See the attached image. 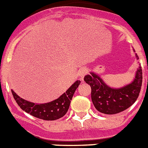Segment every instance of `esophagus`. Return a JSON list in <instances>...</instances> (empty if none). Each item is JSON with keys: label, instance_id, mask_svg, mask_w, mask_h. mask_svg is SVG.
<instances>
[{"label": "esophagus", "instance_id": "34e87169", "mask_svg": "<svg viewBox=\"0 0 148 148\" xmlns=\"http://www.w3.org/2000/svg\"><path fill=\"white\" fill-rule=\"evenodd\" d=\"M87 72H88V71H87V68H85V67L82 68L81 70H79L78 71V75H79V76H80L81 79H82V78H83V77L84 76V75H85L86 74H87Z\"/></svg>", "mask_w": 148, "mask_h": 148}]
</instances>
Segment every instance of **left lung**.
<instances>
[{"label": "left lung", "mask_w": 148, "mask_h": 148, "mask_svg": "<svg viewBox=\"0 0 148 148\" xmlns=\"http://www.w3.org/2000/svg\"><path fill=\"white\" fill-rule=\"evenodd\" d=\"M136 58L138 59L137 54ZM84 80L91 87V99L95 109L104 114H116L130 108L138 97L142 83V66H138L134 80L121 88L110 87L94 73L85 75Z\"/></svg>", "instance_id": "left-lung-1"}]
</instances>
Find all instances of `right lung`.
<instances>
[{"mask_svg":"<svg viewBox=\"0 0 148 148\" xmlns=\"http://www.w3.org/2000/svg\"><path fill=\"white\" fill-rule=\"evenodd\" d=\"M80 83V81H76L66 90V92L62 94L58 99L45 104H35L28 101L19 97L12 90V93L18 106L27 113L40 119L53 121L61 118L66 114L70 107L73 94Z\"/></svg>","mask_w":148,"mask_h":148,"instance_id":"obj_1","label":"right lung"}]
</instances>
